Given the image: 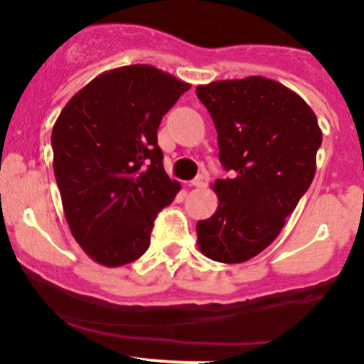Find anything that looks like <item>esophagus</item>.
<instances>
[{
	"label": "esophagus",
	"instance_id": "obj_1",
	"mask_svg": "<svg viewBox=\"0 0 364 364\" xmlns=\"http://www.w3.org/2000/svg\"><path fill=\"white\" fill-rule=\"evenodd\" d=\"M190 185L196 186V188H205L208 185V176L207 174H198V176H196L193 181L190 183Z\"/></svg>",
	"mask_w": 364,
	"mask_h": 364
}]
</instances>
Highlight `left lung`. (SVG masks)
Wrapping results in <instances>:
<instances>
[{
  "label": "left lung",
  "mask_w": 364,
  "mask_h": 364,
  "mask_svg": "<svg viewBox=\"0 0 364 364\" xmlns=\"http://www.w3.org/2000/svg\"><path fill=\"white\" fill-rule=\"evenodd\" d=\"M217 129L220 164L232 178L215 179L219 205L196 223L207 258L243 263L262 253L286 224L316 171L321 129L296 92L265 77L196 87Z\"/></svg>",
  "instance_id": "8db88e82"
}]
</instances>
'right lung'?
<instances>
[{
  "mask_svg": "<svg viewBox=\"0 0 364 364\" xmlns=\"http://www.w3.org/2000/svg\"><path fill=\"white\" fill-rule=\"evenodd\" d=\"M190 83L150 65L95 77L53 127L63 212L94 262L121 267L147 252L154 220L181 185L162 164L157 128Z\"/></svg>",
  "mask_w": 364,
  "mask_h": 364,
  "instance_id": "right-lung-1",
  "label": "right lung"
}]
</instances>
